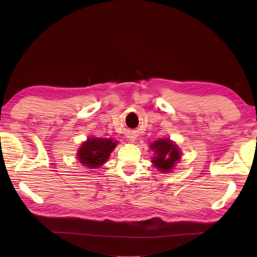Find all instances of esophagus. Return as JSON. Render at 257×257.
<instances>
[{
  "instance_id": "esophagus-1",
  "label": "esophagus",
  "mask_w": 257,
  "mask_h": 257,
  "mask_svg": "<svg viewBox=\"0 0 257 257\" xmlns=\"http://www.w3.org/2000/svg\"><path fill=\"white\" fill-rule=\"evenodd\" d=\"M128 139H129L130 143H134L136 138H135V136H128Z\"/></svg>"
}]
</instances>
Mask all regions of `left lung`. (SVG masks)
Listing matches in <instances>:
<instances>
[{
	"instance_id": "obj_1",
	"label": "left lung",
	"mask_w": 257,
	"mask_h": 257,
	"mask_svg": "<svg viewBox=\"0 0 257 257\" xmlns=\"http://www.w3.org/2000/svg\"><path fill=\"white\" fill-rule=\"evenodd\" d=\"M154 150L155 157H152V163L161 172H169L176 167V163L181 159V152L178 146L170 139H159L150 145Z\"/></svg>"
}]
</instances>
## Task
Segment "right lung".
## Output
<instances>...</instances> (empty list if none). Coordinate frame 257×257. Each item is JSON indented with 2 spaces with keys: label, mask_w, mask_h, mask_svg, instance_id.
<instances>
[{
  "label": "right lung",
  "mask_w": 257,
  "mask_h": 257,
  "mask_svg": "<svg viewBox=\"0 0 257 257\" xmlns=\"http://www.w3.org/2000/svg\"><path fill=\"white\" fill-rule=\"evenodd\" d=\"M117 141L103 138H88L78 149V160L88 169H96L102 166L116 148Z\"/></svg>",
  "instance_id": "1"
}]
</instances>
